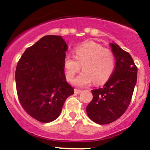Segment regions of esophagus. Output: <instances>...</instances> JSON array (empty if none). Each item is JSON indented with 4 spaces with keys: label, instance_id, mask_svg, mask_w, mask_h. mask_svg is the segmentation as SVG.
I'll return each mask as SVG.
<instances>
[{
    "label": "esophagus",
    "instance_id": "obj_1",
    "mask_svg": "<svg viewBox=\"0 0 150 150\" xmlns=\"http://www.w3.org/2000/svg\"><path fill=\"white\" fill-rule=\"evenodd\" d=\"M82 91L81 90H79V89H74V93H76V94H79L80 93H81Z\"/></svg>",
    "mask_w": 150,
    "mask_h": 150
}]
</instances>
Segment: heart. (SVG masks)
Returning a JSON list of instances; mask_svg holds the SVG:
<instances>
[{"label": "heart", "instance_id": "1", "mask_svg": "<svg viewBox=\"0 0 150 150\" xmlns=\"http://www.w3.org/2000/svg\"><path fill=\"white\" fill-rule=\"evenodd\" d=\"M74 52L75 59L67 55L64 60V69L68 81L73 79L82 66L83 71L73 81L74 85L86 87L93 81L96 84H101L110 78L115 68V57L111 50L88 41L76 47Z\"/></svg>", "mask_w": 150, "mask_h": 150}]
</instances>
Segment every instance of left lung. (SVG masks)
I'll return each instance as SVG.
<instances>
[{"label":"left lung","instance_id":"left-lung-1","mask_svg":"<svg viewBox=\"0 0 150 150\" xmlns=\"http://www.w3.org/2000/svg\"><path fill=\"white\" fill-rule=\"evenodd\" d=\"M115 59V69L102 88L92 90L93 99L86 107L92 121L105 125L118 119L129 105L137 83V68L130 54L110 43Z\"/></svg>","mask_w":150,"mask_h":150}]
</instances>
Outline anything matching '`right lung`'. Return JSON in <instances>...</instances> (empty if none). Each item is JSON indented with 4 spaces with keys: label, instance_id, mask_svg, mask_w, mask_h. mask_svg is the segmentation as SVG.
I'll return each instance as SVG.
<instances>
[{
    "label": "right lung",
    "instance_id": "obj_1",
    "mask_svg": "<svg viewBox=\"0 0 150 150\" xmlns=\"http://www.w3.org/2000/svg\"><path fill=\"white\" fill-rule=\"evenodd\" d=\"M67 48L62 36L47 35L27 48L17 64L20 103L27 113L41 122L56 120L66 99L74 94L64 69Z\"/></svg>",
    "mask_w": 150,
    "mask_h": 150
}]
</instances>
